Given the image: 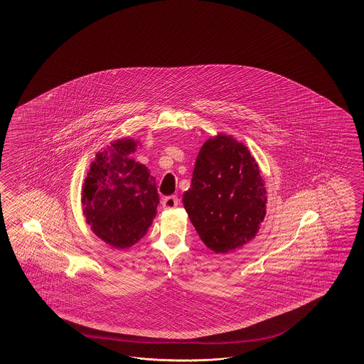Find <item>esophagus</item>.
<instances>
[{
    "label": "esophagus",
    "instance_id": "1",
    "mask_svg": "<svg viewBox=\"0 0 364 364\" xmlns=\"http://www.w3.org/2000/svg\"><path fill=\"white\" fill-rule=\"evenodd\" d=\"M178 205V198L176 196H168L163 200V208L164 210H173Z\"/></svg>",
    "mask_w": 364,
    "mask_h": 364
}]
</instances>
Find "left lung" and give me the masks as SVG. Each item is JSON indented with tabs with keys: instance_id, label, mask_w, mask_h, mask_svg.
Instances as JSON below:
<instances>
[{
	"instance_id": "8db88e82",
	"label": "left lung",
	"mask_w": 364,
	"mask_h": 364,
	"mask_svg": "<svg viewBox=\"0 0 364 364\" xmlns=\"http://www.w3.org/2000/svg\"><path fill=\"white\" fill-rule=\"evenodd\" d=\"M250 149L224 133L208 139L183 193L189 220L215 254H228L254 240L264 221L267 189Z\"/></svg>"
}]
</instances>
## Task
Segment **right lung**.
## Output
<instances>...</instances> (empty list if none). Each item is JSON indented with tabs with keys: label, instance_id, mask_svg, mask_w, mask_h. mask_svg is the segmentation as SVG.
Listing matches in <instances>:
<instances>
[{
	"label": "right lung",
	"instance_id": "add662e5",
	"mask_svg": "<svg viewBox=\"0 0 364 364\" xmlns=\"http://www.w3.org/2000/svg\"><path fill=\"white\" fill-rule=\"evenodd\" d=\"M137 145L132 137L113 140L96 154L82 184V215L90 231L117 250L146 235L160 203L154 177L131 157Z\"/></svg>",
	"mask_w": 364,
	"mask_h": 364
}]
</instances>
